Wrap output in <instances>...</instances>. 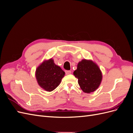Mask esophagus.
<instances>
[{"instance_id": "obj_1", "label": "esophagus", "mask_w": 133, "mask_h": 133, "mask_svg": "<svg viewBox=\"0 0 133 133\" xmlns=\"http://www.w3.org/2000/svg\"><path fill=\"white\" fill-rule=\"evenodd\" d=\"M71 73V71L70 70H66L65 71V74L66 75H68V74H70Z\"/></svg>"}]
</instances>
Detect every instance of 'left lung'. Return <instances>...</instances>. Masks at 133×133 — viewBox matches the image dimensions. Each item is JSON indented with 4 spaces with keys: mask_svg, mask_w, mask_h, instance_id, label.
Segmentation results:
<instances>
[{
    "mask_svg": "<svg viewBox=\"0 0 133 133\" xmlns=\"http://www.w3.org/2000/svg\"><path fill=\"white\" fill-rule=\"evenodd\" d=\"M74 75L78 79L81 89L86 93L96 90L102 80V73L97 64L91 60L83 59L78 64Z\"/></svg>",
    "mask_w": 133,
    "mask_h": 133,
    "instance_id": "left-lung-1",
    "label": "left lung"
}]
</instances>
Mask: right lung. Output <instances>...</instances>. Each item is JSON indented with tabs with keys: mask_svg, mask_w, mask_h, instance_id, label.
I'll return each mask as SVG.
<instances>
[{
	"mask_svg": "<svg viewBox=\"0 0 133 133\" xmlns=\"http://www.w3.org/2000/svg\"><path fill=\"white\" fill-rule=\"evenodd\" d=\"M65 75L60 66L51 58L44 60L36 69L35 76L39 85L47 91H51L59 86Z\"/></svg>",
	"mask_w": 133,
	"mask_h": 133,
	"instance_id": "add662e5",
	"label": "right lung"
}]
</instances>
